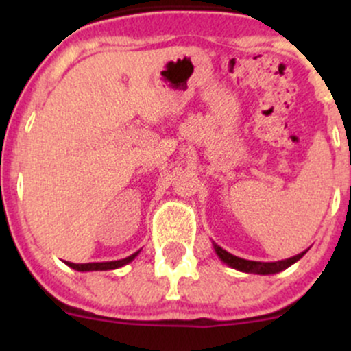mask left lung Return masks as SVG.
<instances>
[{
  "instance_id": "8db88e82",
  "label": "left lung",
  "mask_w": 351,
  "mask_h": 351,
  "mask_svg": "<svg viewBox=\"0 0 351 351\" xmlns=\"http://www.w3.org/2000/svg\"><path fill=\"white\" fill-rule=\"evenodd\" d=\"M213 247H215V252L217 254V257H219L224 264H228L229 267L236 269V271H241V272H247V274H261V276L277 274L284 271V269L291 267L292 264H295L297 261L302 259L304 254L308 251V249H305L304 252L297 254V256L289 257V259H284V261H276V263H261V261H247V259H243V257L232 256L231 252H228L226 249H223L216 243H213Z\"/></svg>"
}]
</instances>
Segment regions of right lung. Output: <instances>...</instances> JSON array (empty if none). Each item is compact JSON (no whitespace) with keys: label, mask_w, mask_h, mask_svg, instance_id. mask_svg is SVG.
I'll use <instances>...</instances> for the list:
<instances>
[{"label":"right lung","mask_w":351,"mask_h":351,"mask_svg":"<svg viewBox=\"0 0 351 351\" xmlns=\"http://www.w3.org/2000/svg\"><path fill=\"white\" fill-rule=\"evenodd\" d=\"M140 251H136L132 254V256L125 257V259H120V261H107V263H87V264H74V263H69V261H66V264L69 265L71 269H74V271H79V272H90V271H114V269H119V267H123V265L130 264L132 261L135 259L136 256H138Z\"/></svg>","instance_id":"right-lung-1"}]
</instances>
